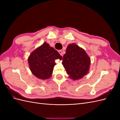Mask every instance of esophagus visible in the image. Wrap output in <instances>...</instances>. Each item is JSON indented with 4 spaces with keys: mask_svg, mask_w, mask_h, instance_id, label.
<instances>
[{
    "mask_svg": "<svg viewBox=\"0 0 120 120\" xmlns=\"http://www.w3.org/2000/svg\"><path fill=\"white\" fill-rule=\"evenodd\" d=\"M59 53L60 54L61 56H63V51L61 50H60L59 51Z\"/></svg>",
    "mask_w": 120,
    "mask_h": 120,
    "instance_id": "34e87169",
    "label": "esophagus"
}]
</instances>
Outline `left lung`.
I'll return each instance as SVG.
<instances>
[{"label":"left lung","mask_w":120,"mask_h":120,"mask_svg":"<svg viewBox=\"0 0 120 120\" xmlns=\"http://www.w3.org/2000/svg\"><path fill=\"white\" fill-rule=\"evenodd\" d=\"M62 64L70 78L78 80L88 74L90 59L84 49L71 43L67 47Z\"/></svg>","instance_id":"1"}]
</instances>
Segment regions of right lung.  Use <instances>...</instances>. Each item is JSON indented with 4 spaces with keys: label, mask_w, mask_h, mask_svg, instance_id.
<instances>
[{
    "label": "right lung",
    "mask_w": 120,
    "mask_h": 120,
    "mask_svg": "<svg viewBox=\"0 0 120 120\" xmlns=\"http://www.w3.org/2000/svg\"><path fill=\"white\" fill-rule=\"evenodd\" d=\"M63 57L57 50L44 42L32 52L28 59L31 72L36 77L41 79L52 77L56 60H62Z\"/></svg>",
    "instance_id": "add662e5"
}]
</instances>
